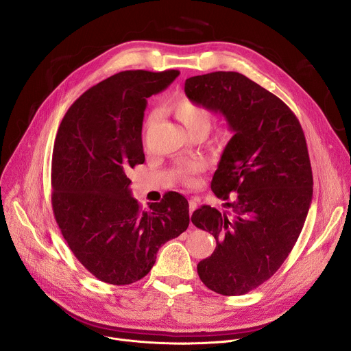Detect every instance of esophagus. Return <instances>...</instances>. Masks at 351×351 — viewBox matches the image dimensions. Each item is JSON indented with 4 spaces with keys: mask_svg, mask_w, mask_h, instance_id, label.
<instances>
[{
    "mask_svg": "<svg viewBox=\"0 0 351 351\" xmlns=\"http://www.w3.org/2000/svg\"><path fill=\"white\" fill-rule=\"evenodd\" d=\"M195 208H197V203L194 202V199H190V202H189V214H190V217H191V214Z\"/></svg>",
    "mask_w": 351,
    "mask_h": 351,
    "instance_id": "1",
    "label": "esophagus"
}]
</instances>
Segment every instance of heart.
<instances>
[{"label": "heart", "mask_w": 351, "mask_h": 351, "mask_svg": "<svg viewBox=\"0 0 351 351\" xmlns=\"http://www.w3.org/2000/svg\"><path fill=\"white\" fill-rule=\"evenodd\" d=\"M171 110L190 133L195 132V130H206L207 132L211 125V121H213V112L208 108L198 106L184 97L173 98L171 103ZM157 117H158L157 111L148 115L147 122H145V129H149L154 125V122L157 121ZM221 136H222V133H221ZM203 169H204L203 161L191 160V161H187V162L179 165L175 171V176L183 184L194 186L197 183L195 175L202 172Z\"/></svg>", "instance_id": "obj_1"}]
</instances>
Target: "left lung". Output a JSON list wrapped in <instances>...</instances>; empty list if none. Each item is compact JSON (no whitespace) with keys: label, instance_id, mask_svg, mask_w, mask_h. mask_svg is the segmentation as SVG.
Segmentation results:
<instances>
[{"label":"left lung","instance_id":"1","mask_svg":"<svg viewBox=\"0 0 351 351\" xmlns=\"http://www.w3.org/2000/svg\"><path fill=\"white\" fill-rule=\"evenodd\" d=\"M190 101L225 117L234 132L211 189L230 213L210 206L191 222L210 232L217 247L199 261L202 282L223 295L245 294L285 263L304 226L313 199L306 136L293 111L271 91L237 72L186 79Z\"/></svg>","mask_w":351,"mask_h":351}]
</instances>
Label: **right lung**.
I'll return each instance as SVG.
<instances>
[{
    "label": "right lung",
    "mask_w": 351,
    "mask_h": 351,
    "mask_svg": "<svg viewBox=\"0 0 351 351\" xmlns=\"http://www.w3.org/2000/svg\"><path fill=\"white\" fill-rule=\"evenodd\" d=\"M178 75L173 69L119 72L84 91L60 125L51 164L54 217L79 263L106 283L144 278L160 247L189 226L182 194L169 191L143 211L128 176L144 162L147 98Z\"/></svg>",
    "instance_id": "add662e5"
}]
</instances>
